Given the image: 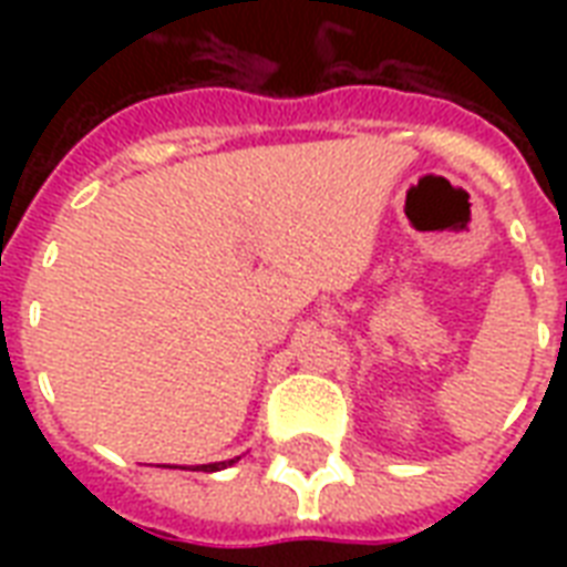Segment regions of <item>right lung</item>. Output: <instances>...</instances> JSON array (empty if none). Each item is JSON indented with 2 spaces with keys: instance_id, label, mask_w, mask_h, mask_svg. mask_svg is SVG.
Segmentation results:
<instances>
[{
  "instance_id": "obj_1",
  "label": "right lung",
  "mask_w": 567,
  "mask_h": 567,
  "mask_svg": "<svg viewBox=\"0 0 567 567\" xmlns=\"http://www.w3.org/2000/svg\"><path fill=\"white\" fill-rule=\"evenodd\" d=\"M240 456H235V458H226V462H208V465H196L194 471H223V467H229V465H235V462H238Z\"/></svg>"
}]
</instances>
